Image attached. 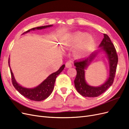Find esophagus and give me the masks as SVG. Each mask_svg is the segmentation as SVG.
Returning a JSON list of instances; mask_svg holds the SVG:
<instances>
[{
    "instance_id": "34e87169",
    "label": "esophagus",
    "mask_w": 129,
    "mask_h": 129,
    "mask_svg": "<svg viewBox=\"0 0 129 129\" xmlns=\"http://www.w3.org/2000/svg\"><path fill=\"white\" fill-rule=\"evenodd\" d=\"M65 66H66V67L67 68H71L72 66V62L71 61H68L66 63V64H65Z\"/></svg>"
}]
</instances>
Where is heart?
<instances>
[{
  "label": "heart",
  "instance_id": "b5f03b06",
  "mask_svg": "<svg viewBox=\"0 0 129 129\" xmlns=\"http://www.w3.org/2000/svg\"><path fill=\"white\" fill-rule=\"evenodd\" d=\"M78 43L73 50V55L77 58L85 56L92 45L93 39L92 37L86 33L77 31L73 34L71 39L68 44L69 47Z\"/></svg>",
  "mask_w": 129,
  "mask_h": 129
}]
</instances>
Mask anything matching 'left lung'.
<instances>
[{
    "mask_svg": "<svg viewBox=\"0 0 129 129\" xmlns=\"http://www.w3.org/2000/svg\"><path fill=\"white\" fill-rule=\"evenodd\" d=\"M104 38L100 44V47L106 52L109 59L110 64L109 77L105 84L99 87H93L88 85L85 80V69L90 62L96 56L92 54L90 57L84 60H76L74 64L76 66L77 76L74 80V85L78 92L85 97L94 98L99 96L113 84L118 63V56L116 49L109 37L104 34Z\"/></svg>",
    "mask_w": 129,
    "mask_h": 129,
    "instance_id": "obj_1",
    "label": "left lung"
}]
</instances>
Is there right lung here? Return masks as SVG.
<instances>
[{
    "label": "right lung",
    "instance_id": "add662e5",
    "mask_svg": "<svg viewBox=\"0 0 129 129\" xmlns=\"http://www.w3.org/2000/svg\"><path fill=\"white\" fill-rule=\"evenodd\" d=\"M52 25L44 26L41 27H38L36 28H33L31 29L28 30L24 32V33H27L29 32L31 30L35 29H42L47 27H51ZM23 33V34H24ZM9 65L10 69L11 74L12 77V82L14 88L17 90L18 92L23 95L25 98L30 100L35 101H42L48 98L50 95L51 94L54 88V85L56 81V79L59 74L61 73L62 71L65 68V65H63L59 69L56 71L50 74L45 80H44L40 85L33 88H27L22 87L16 82L13 73L12 72L10 65V58L9 59Z\"/></svg>",
    "mask_w": 129,
    "mask_h": 129
}]
</instances>
